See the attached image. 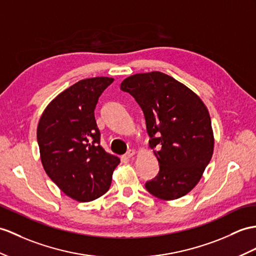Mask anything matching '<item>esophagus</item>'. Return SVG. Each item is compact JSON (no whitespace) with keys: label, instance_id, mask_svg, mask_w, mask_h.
Returning <instances> with one entry per match:
<instances>
[{"label":"esophagus","instance_id":"esophagus-1","mask_svg":"<svg viewBox=\"0 0 256 256\" xmlns=\"http://www.w3.org/2000/svg\"><path fill=\"white\" fill-rule=\"evenodd\" d=\"M134 150H129V151L126 153V154H124V156H122V158L124 160H129V158H132V156H134Z\"/></svg>","mask_w":256,"mask_h":256}]
</instances>
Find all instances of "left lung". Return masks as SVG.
<instances>
[{"label": "left lung", "instance_id": "8db88e82", "mask_svg": "<svg viewBox=\"0 0 256 256\" xmlns=\"http://www.w3.org/2000/svg\"><path fill=\"white\" fill-rule=\"evenodd\" d=\"M120 89L140 105L158 160L160 172L146 190L165 201L186 196L200 182L214 151L206 106L188 86L160 72L132 74Z\"/></svg>", "mask_w": 256, "mask_h": 256}]
</instances>
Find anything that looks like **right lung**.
Returning a JSON list of instances; mask_svg holds the SVG:
<instances>
[{"label": "right lung", "mask_w": 256, "mask_h": 256, "mask_svg": "<svg viewBox=\"0 0 256 256\" xmlns=\"http://www.w3.org/2000/svg\"><path fill=\"white\" fill-rule=\"evenodd\" d=\"M113 78L80 80L56 96L36 129L43 168L66 196L90 202L110 189L120 160L100 146L94 110Z\"/></svg>", "instance_id": "right-lung-1"}]
</instances>
